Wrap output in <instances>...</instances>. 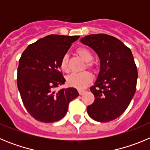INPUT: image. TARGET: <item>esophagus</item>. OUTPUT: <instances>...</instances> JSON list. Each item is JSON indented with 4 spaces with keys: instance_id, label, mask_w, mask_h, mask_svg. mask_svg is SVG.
<instances>
[{
    "instance_id": "obj_1",
    "label": "esophagus",
    "mask_w": 150,
    "mask_h": 150,
    "mask_svg": "<svg viewBox=\"0 0 150 150\" xmlns=\"http://www.w3.org/2000/svg\"><path fill=\"white\" fill-rule=\"evenodd\" d=\"M78 92H79V94L80 95H83L85 92V90H83V89H78Z\"/></svg>"
}]
</instances>
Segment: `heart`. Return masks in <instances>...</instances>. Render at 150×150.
<instances>
[{
	"instance_id": "1",
	"label": "heart",
	"mask_w": 150,
	"mask_h": 150,
	"mask_svg": "<svg viewBox=\"0 0 150 150\" xmlns=\"http://www.w3.org/2000/svg\"><path fill=\"white\" fill-rule=\"evenodd\" d=\"M76 52L77 55L84 60L86 63V67L89 70H94L95 64L91 60L93 59V55L88 49L85 47H79L76 49ZM60 68L63 72L67 73L69 71L68 67V55L67 54L64 55L60 60ZM92 81V76L88 71L79 73V74H73L67 77V83L71 87L76 88H83Z\"/></svg>"
}]
</instances>
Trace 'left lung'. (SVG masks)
Segmentation results:
<instances>
[{
  "label": "left lung",
  "instance_id": "8db88e82",
  "mask_svg": "<svg viewBox=\"0 0 150 150\" xmlns=\"http://www.w3.org/2000/svg\"><path fill=\"white\" fill-rule=\"evenodd\" d=\"M81 42L98 54L100 72L90 88L95 101L87 107L91 119L100 122L116 120L125 111L136 91L137 69L132 51L117 38L90 34Z\"/></svg>",
  "mask_w": 150,
  "mask_h": 150
}]
</instances>
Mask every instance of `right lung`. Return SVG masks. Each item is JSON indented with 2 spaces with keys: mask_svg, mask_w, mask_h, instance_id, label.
Returning <instances> with one entry per match:
<instances>
[{
  "mask_svg": "<svg viewBox=\"0 0 150 150\" xmlns=\"http://www.w3.org/2000/svg\"><path fill=\"white\" fill-rule=\"evenodd\" d=\"M79 36L51 34L29 45L22 52L17 71V86L29 114L41 122L50 123L65 116L69 103L78 97L74 88H55L66 81L60 60Z\"/></svg>",
  "mask_w": 150,
  "mask_h": 150,
  "instance_id": "right-lung-1",
  "label": "right lung"
}]
</instances>
